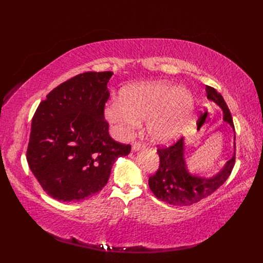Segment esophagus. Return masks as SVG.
<instances>
[{
	"instance_id": "34e87169",
	"label": "esophagus",
	"mask_w": 263,
	"mask_h": 263,
	"mask_svg": "<svg viewBox=\"0 0 263 263\" xmlns=\"http://www.w3.org/2000/svg\"><path fill=\"white\" fill-rule=\"evenodd\" d=\"M143 145H144V144H143L142 142H140V141H134V142L132 143V149H133V150H139Z\"/></svg>"
}]
</instances>
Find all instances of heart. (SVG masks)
<instances>
[{
    "label": "heart",
    "instance_id": "obj_1",
    "mask_svg": "<svg viewBox=\"0 0 263 263\" xmlns=\"http://www.w3.org/2000/svg\"><path fill=\"white\" fill-rule=\"evenodd\" d=\"M193 103V96L185 88L167 83H147L123 89L121 99L110 100L104 114L122 135L139 127V118H148L149 134L156 141L168 142L183 131Z\"/></svg>",
    "mask_w": 263,
    "mask_h": 263
}]
</instances>
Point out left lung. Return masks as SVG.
Segmentation results:
<instances>
[{
    "instance_id": "obj_1",
    "label": "left lung",
    "mask_w": 263,
    "mask_h": 263,
    "mask_svg": "<svg viewBox=\"0 0 263 263\" xmlns=\"http://www.w3.org/2000/svg\"><path fill=\"white\" fill-rule=\"evenodd\" d=\"M208 99L217 103L224 112V120L234 129L230 110L219 92L205 85ZM160 158L159 168L149 177L148 184L155 196L173 205H191L208 197L230 176L236 162V154L227 162L224 170L210 179L191 176L185 168L183 159V139L171 146H157ZM236 148V147H234Z\"/></svg>"
}]
</instances>
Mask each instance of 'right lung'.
I'll use <instances>...</instances> for the list:
<instances>
[{"label":"right lung","mask_w":263,"mask_h":263,"mask_svg":"<svg viewBox=\"0 0 263 263\" xmlns=\"http://www.w3.org/2000/svg\"><path fill=\"white\" fill-rule=\"evenodd\" d=\"M112 71L84 72L50 91L32 120L26 160L40 186L60 201H82L107 183L131 145L114 141L104 118Z\"/></svg>","instance_id":"right-lung-1"}]
</instances>
